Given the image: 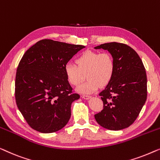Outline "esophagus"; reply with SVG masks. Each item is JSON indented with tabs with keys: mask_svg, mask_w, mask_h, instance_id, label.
I'll list each match as a JSON object with an SVG mask.
<instances>
[{
	"mask_svg": "<svg viewBox=\"0 0 160 160\" xmlns=\"http://www.w3.org/2000/svg\"><path fill=\"white\" fill-rule=\"evenodd\" d=\"M82 97L84 98V99H89V98H91V96H89V95H82Z\"/></svg>",
	"mask_w": 160,
	"mask_h": 160,
	"instance_id": "34e87169",
	"label": "esophagus"
}]
</instances>
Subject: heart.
<instances>
[{"mask_svg": "<svg viewBox=\"0 0 160 160\" xmlns=\"http://www.w3.org/2000/svg\"><path fill=\"white\" fill-rule=\"evenodd\" d=\"M77 64L67 63L65 66V74L69 82L74 86H78L85 79L87 81L81 85L78 91L82 93H93L98 86L103 87L112 79L115 64L109 53H99L86 51L76 60Z\"/></svg>", "mask_w": 160, "mask_h": 160, "instance_id": "heart-1", "label": "heart"}]
</instances>
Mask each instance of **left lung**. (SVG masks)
Masks as SVG:
<instances>
[{"label":"left lung","mask_w":160,"mask_h":160,"mask_svg":"<svg viewBox=\"0 0 160 160\" xmlns=\"http://www.w3.org/2000/svg\"><path fill=\"white\" fill-rule=\"evenodd\" d=\"M107 50L115 64L112 79L99 96L103 109L94 117L106 129L120 130L138 118L147 98V78L138 53L128 45L112 42L95 47Z\"/></svg>","instance_id":"obj_1"}]
</instances>
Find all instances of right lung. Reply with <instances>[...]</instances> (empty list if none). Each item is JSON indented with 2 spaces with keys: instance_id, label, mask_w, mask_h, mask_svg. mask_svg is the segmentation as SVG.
Instances as JSON below:
<instances>
[{
  "instance_id": "right-lung-1",
  "label": "right lung",
  "mask_w": 160,
  "mask_h": 160,
  "mask_svg": "<svg viewBox=\"0 0 160 160\" xmlns=\"http://www.w3.org/2000/svg\"><path fill=\"white\" fill-rule=\"evenodd\" d=\"M81 45L44 39L24 53L18 65L15 98L18 109L32 129L57 132L67 124L71 105L79 99L65 74V66Z\"/></svg>"
}]
</instances>
